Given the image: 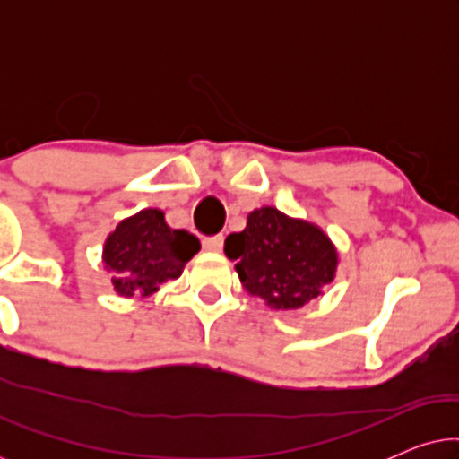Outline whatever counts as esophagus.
I'll list each match as a JSON object with an SVG mask.
<instances>
[{"label": "esophagus", "mask_w": 459, "mask_h": 459, "mask_svg": "<svg viewBox=\"0 0 459 459\" xmlns=\"http://www.w3.org/2000/svg\"><path fill=\"white\" fill-rule=\"evenodd\" d=\"M203 248L206 250V253H221V248H223V236L204 238V240H203Z\"/></svg>", "instance_id": "1"}]
</instances>
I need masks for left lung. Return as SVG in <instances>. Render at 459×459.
Masks as SVG:
<instances>
[{"mask_svg":"<svg viewBox=\"0 0 459 459\" xmlns=\"http://www.w3.org/2000/svg\"><path fill=\"white\" fill-rule=\"evenodd\" d=\"M225 255L250 297L272 309H300L336 278L338 250L319 225L275 206L248 212L247 228L225 238Z\"/></svg>","mask_w":459,"mask_h":459,"instance_id":"obj_1","label":"left lung"}]
</instances>
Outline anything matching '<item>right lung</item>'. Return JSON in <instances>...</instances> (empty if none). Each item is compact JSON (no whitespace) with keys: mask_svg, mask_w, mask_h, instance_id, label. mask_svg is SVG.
Masks as SVG:
<instances>
[{"mask_svg":"<svg viewBox=\"0 0 459 459\" xmlns=\"http://www.w3.org/2000/svg\"><path fill=\"white\" fill-rule=\"evenodd\" d=\"M200 250L196 236L173 230L165 211L142 209L106 236L102 263L118 297H150L167 280H178Z\"/></svg>","mask_w":459,"mask_h":459,"instance_id":"obj_1","label":"right lung"}]
</instances>
